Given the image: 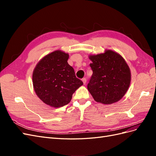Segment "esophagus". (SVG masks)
Segmentation results:
<instances>
[{
	"mask_svg": "<svg viewBox=\"0 0 156 156\" xmlns=\"http://www.w3.org/2000/svg\"><path fill=\"white\" fill-rule=\"evenodd\" d=\"M82 81H83V83L84 84H85L87 83V79H86V78H83V79H82Z\"/></svg>",
	"mask_w": 156,
	"mask_h": 156,
	"instance_id": "obj_1",
	"label": "esophagus"
}]
</instances>
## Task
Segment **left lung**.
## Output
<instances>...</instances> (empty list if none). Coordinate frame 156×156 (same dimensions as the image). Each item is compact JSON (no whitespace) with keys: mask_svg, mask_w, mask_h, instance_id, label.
I'll list each match as a JSON object with an SVG mask.
<instances>
[{"mask_svg":"<svg viewBox=\"0 0 156 156\" xmlns=\"http://www.w3.org/2000/svg\"><path fill=\"white\" fill-rule=\"evenodd\" d=\"M93 72L87 85L94 100L103 104L120 100L129 88L130 69L124 58L112 50L104 53L89 55Z\"/></svg>","mask_w":156,"mask_h":156,"instance_id":"obj_1","label":"left lung"}]
</instances>
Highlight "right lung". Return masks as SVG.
<instances>
[{
  "mask_svg": "<svg viewBox=\"0 0 156 156\" xmlns=\"http://www.w3.org/2000/svg\"><path fill=\"white\" fill-rule=\"evenodd\" d=\"M68 53L55 51L41 58L33 71V87L36 95L52 107L68 104L73 94L83 84L68 64Z\"/></svg>",
  "mask_w": 156,
  "mask_h": 156,
  "instance_id": "obj_1",
  "label": "right lung"
}]
</instances>
